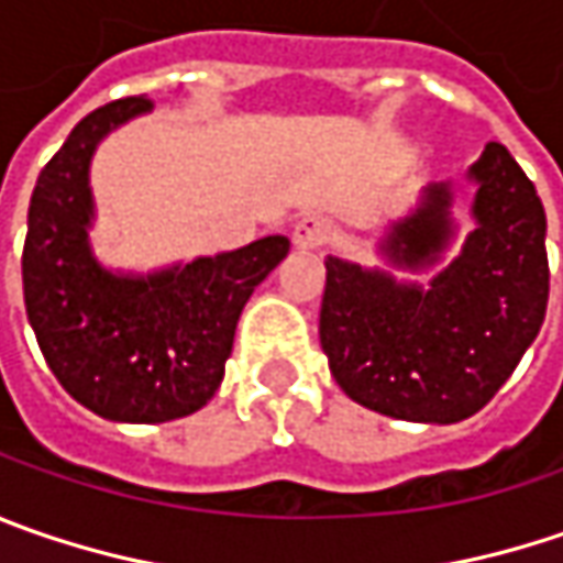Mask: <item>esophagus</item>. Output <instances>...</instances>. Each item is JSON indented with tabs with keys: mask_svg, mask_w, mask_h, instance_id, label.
<instances>
[{
	"mask_svg": "<svg viewBox=\"0 0 563 563\" xmlns=\"http://www.w3.org/2000/svg\"><path fill=\"white\" fill-rule=\"evenodd\" d=\"M333 235H336V223H333L330 217H324V213H306V217H299L296 227H292V242H296V249H302V252L324 249Z\"/></svg>",
	"mask_w": 563,
	"mask_h": 563,
	"instance_id": "esophagus-1",
	"label": "esophagus"
}]
</instances>
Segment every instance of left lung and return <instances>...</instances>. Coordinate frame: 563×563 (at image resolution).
<instances>
[{
  "instance_id": "obj_1",
  "label": "left lung",
  "mask_w": 563,
  "mask_h": 563,
  "mask_svg": "<svg viewBox=\"0 0 563 563\" xmlns=\"http://www.w3.org/2000/svg\"><path fill=\"white\" fill-rule=\"evenodd\" d=\"M476 230L428 289L328 257L321 350L355 404L390 419L451 426L488 404L545 321V208L510 151L488 141L470 169ZM451 188L434 185L380 252L426 267L451 239Z\"/></svg>"
}]
</instances>
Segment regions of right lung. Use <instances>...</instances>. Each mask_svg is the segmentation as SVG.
<instances>
[{
    "instance_id": "1",
    "label": "right lung",
    "mask_w": 563,
    "mask_h": 563,
    "mask_svg": "<svg viewBox=\"0 0 563 563\" xmlns=\"http://www.w3.org/2000/svg\"><path fill=\"white\" fill-rule=\"evenodd\" d=\"M144 110L147 97L112 100L71 129L40 169L21 252L40 353L78 404L112 422H169L208 404L242 306L289 252L286 235H264L154 277L103 271L87 249V163L100 137Z\"/></svg>"
}]
</instances>
